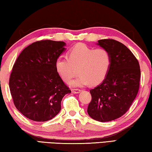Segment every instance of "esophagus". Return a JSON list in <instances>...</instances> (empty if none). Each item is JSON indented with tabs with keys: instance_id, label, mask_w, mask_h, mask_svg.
I'll return each mask as SVG.
<instances>
[{
	"instance_id": "obj_1",
	"label": "esophagus",
	"mask_w": 152,
	"mask_h": 152,
	"mask_svg": "<svg viewBox=\"0 0 152 152\" xmlns=\"http://www.w3.org/2000/svg\"><path fill=\"white\" fill-rule=\"evenodd\" d=\"M72 91V93H74V94H78V93H80V90H79V89H72L71 90Z\"/></svg>"
}]
</instances>
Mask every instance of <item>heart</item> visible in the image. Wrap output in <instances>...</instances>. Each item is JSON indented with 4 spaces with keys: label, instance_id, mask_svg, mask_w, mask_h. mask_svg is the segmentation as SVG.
<instances>
[{
    "label": "heart",
    "instance_id": "obj_1",
    "mask_svg": "<svg viewBox=\"0 0 152 152\" xmlns=\"http://www.w3.org/2000/svg\"><path fill=\"white\" fill-rule=\"evenodd\" d=\"M110 66V56L103 48L94 49L79 44L69 51L68 57L59 56L55 62L56 72L67 83L76 73L79 76L72 82L74 86L97 85L107 76Z\"/></svg>",
    "mask_w": 152,
    "mask_h": 152
}]
</instances>
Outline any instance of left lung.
Listing matches in <instances>:
<instances>
[{
	"mask_svg": "<svg viewBox=\"0 0 152 152\" xmlns=\"http://www.w3.org/2000/svg\"><path fill=\"white\" fill-rule=\"evenodd\" d=\"M97 45L109 51L110 66L102 83L90 91L92 101L88 114L100 122L123 116L129 109L140 88L141 71L135 56L119 42L101 39Z\"/></svg>",
	"mask_w": 152,
	"mask_h": 152,
	"instance_id": "8db88e82",
	"label": "left lung"
}]
</instances>
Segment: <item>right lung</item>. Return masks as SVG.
<instances>
[{
  "label": "right lung",
  "mask_w": 152,
  "mask_h": 152,
  "mask_svg": "<svg viewBox=\"0 0 152 152\" xmlns=\"http://www.w3.org/2000/svg\"><path fill=\"white\" fill-rule=\"evenodd\" d=\"M66 43L36 42L25 48L12 67L9 88L15 106L34 121H47L61 110V102L71 91L56 72V59Z\"/></svg>",
  "instance_id": "right-lung-1"
}]
</instances>
